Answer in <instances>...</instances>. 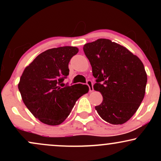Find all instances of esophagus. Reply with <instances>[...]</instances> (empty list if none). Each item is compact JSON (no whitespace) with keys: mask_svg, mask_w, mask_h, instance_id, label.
Returning <instances> with one entry per match:
<instances>
[{"mask_svg":"<svg viewBox=\"0 0 161 161\" xmlns=\"http://www.w3.org/2000/svg\"><path fill=\"white\" fill-rule=\"evenodd\" d=\"M87 85L89 87V92H93L94 91V88H93V83L91 80H88L87 81Z\"/></svg>","mask_w":161,"mask_h":161,"instance_id":"34e87169","label":"esophagus"}]
</instances>
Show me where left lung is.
<instances>
[{
    "instance_id": "left-lung-1",
    "label": "left lung",
    "mask_w": 161,
    "mask_h": 161,
    "mask_svg": "<svg viewBox=\"0 0 161 161\" xmlns=\"http://www.w3.org/2000/svg\"><path fill=\"white\" fill-rule=\"evenodd\" d=\"M96 78L94 89L103 96L95 107L110 124L121 125L137 111L145 97L147 73L143 63L126 47L100 38L83 47Z\"/></svg>"
}]
</instances>
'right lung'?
Here are the masks:
<instances>
[{"instance_id": "1", "label": "right lung", "mask_w": 161, "mask_h": 161, "mask_svg": "<svg viewBox=\"0 0 161 161\" xmlns=\"http://www.w3.org/2000/svg\"><path fill=\"white\" fill-rule=\"evenodd\" d=\"M76 47L48 49L38 55L24 69L18 84L22 99L35 117L49 125H60L69 115L88 86H64L69 75L70 59L78 53Z\"/></svg>"}]
</instances>
